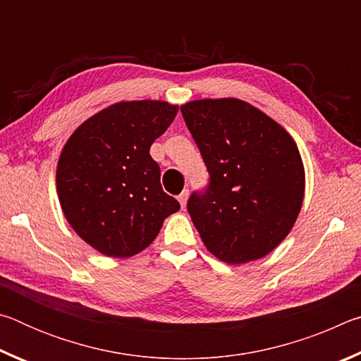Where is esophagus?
Returning <instances> with one entry per match:
<instances>
[{
	"instance_id": "obj_1",
	"label": "esophagus",
	"mask_w": 361,
	"mask_h": 361,
	"mask_svg": "<svg viewBox=\"0 0 361 361\" xmlns=\"http://www.w3.org/2000/svg\"><path fill=\"white\" fill-rule=\"evenodd\" d=\"M188 195H189V191H188V189H185V191H183V192L178 195V202H180V205H181V209H185V207H186Z\"/></svg>"
}]
</instances>
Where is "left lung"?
<instances>
[{
    "mask_svg": "<svg viewBox=\"0 0 361 361\" xmlns=\"http://www.w3.org/2000/svg\"><path fill=\"white\" fill-rule=\"evenodd\" d=\"M209 170L188 212L209 252L228 264L259 259L295 224L304 197L296 143L276 121L235 99L181 106Z\"/></svg>",
    "mask_w": 361,
    "mask_h": 361,
    "instance_id": "obj_1",
    "label": "left lung"
}]
</instances>
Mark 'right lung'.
Here are the masks:
<instances>
[{"label":"right lung","mask_w":361,"mask_h":361,"mask_svg":"<svg viewBox=\"0 0 361 361\" xmlns=\"http://www.w3.org/2000/svg\"><path fill=\"white\" fill-rule=\"evenodd\" d=\"M176 113L166 102H122L85 121L66 142L57 167L60 205L78 235L100 253H140L180 210L149 154Z\"/></svg>","instance_id":"right-lung-1"}]
</instances>
